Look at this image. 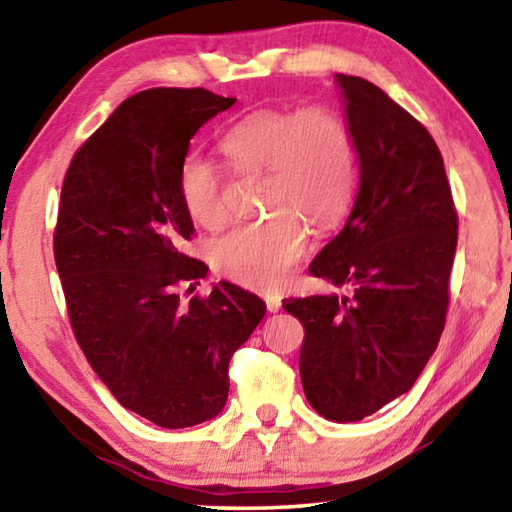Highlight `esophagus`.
I'll use <instances>...</instances> for the list:
<instances>
[{
    "label": "esophagus",
    "instance_id": "1",
    "mask_svg": "<svg viewBox=\"0 0 512 512\" xmlns=\"http://www.w3.org/2000/svg\"><path fill=\"white\" fill-rule=\"evenodd\" d=\"M280 307H282L280 296H266V309L271 311V314H275V311H280Z\"/></svg>",
    "mask_w": 512,
    "mask_h": 512
}]
</instances>
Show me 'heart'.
I'll return each mask as SVG.
<instances>
[{
    "mask_svg": "<svg viewBox=\"0 0 512 512\" xmlns=\"http://www.w3.org/2000/svg\"><path fill=\"white\" fill-rule=\"evenodd\" d=\"M221 149L241 173L266 171V219L235 225L212 244L216 271L241 287L280 289L309 250L311 219L329 228L348 214L357 194L359 164L350 126L325 106L255 110L230 126ZM178 196L203 228L225 219L223 180L201 153H187L178 169Z\"/></svg>",
    "mask_w": 512,
    "mask_h": 512,
    "instance_id": "obj_1",
    "label": "heart"
}]
</instances>
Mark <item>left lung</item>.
Here are the masks:
<instances>
[{
  "instance_id": "1",
  "label": "left lung",
  "mask_w": 512,
  "mask_h": 512,
  "mask_svg": "<svg viewBox=\"0 0 512 512\" xmlns=\"http://www.w3.org/2000/svg\"><path fill=\"white\" fill-rule=\"evenodd\" d=\"M336 81L359 155V194L309 273L354 291L282 307L305 327L300 377L309 404L327 420L357 422L411 391L436 350L458 214L427 128L370 81Z\"/></svg>"
}]
</instances>
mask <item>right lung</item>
<instances>
[{
    "mask_svg": "<svg viewBox=\"0 0 512 512\" xmlns=\"http://www.w3.org/2000/svg\"><path fill=\"white\" fill-rule=\"evenodd\" d=\"M235 101L205 88L133 94L74 153L60 192L54 257L76 343L124 409L164 429L223 409L232 354L266 314L230 282L187 302L180 293L207 273L185 253L194 223L180 162Z\"/></svg>",
    "mask_w": 512,
    "mask_h": 512,
    "instance_id": "obj_1",
    "label": "right lung"
}]
</instances>
